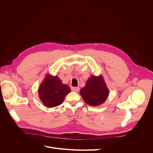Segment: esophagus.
Segmentation results:
<instances>
[{
    "instance_id": "34e87169",
    "label": "esophagus",
    "mask_w": 153,
    "mask_h": 153,
    "mask_svg": "<svg viewBox=\"0 0 153 153\" xmlns=\"http://www.w3.org/2000/svg\"><path fill=\"white\" fill-rule=\"evenodd\" d=\"M71 91H75V92H79L80 90L79 87H71Z\"/></svg>"
}]
</instances>
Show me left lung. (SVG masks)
<instances>
[{
	"label": "left lung",
	"mask_w": 153,
	"mask_h": 153,
	"mask_svg": "<svg viewBox=\"0 0 153 153\" xmlns=\"http://www.w3.org/2000/svg\"><path fill=\"white\" fill-rule=\"evenodd\" d=\"M80 94L87 104L95 106L105 102L109 95V90L102 76H91L80 90Z\"/></svg>",
	"instance_id": "left-lung-1"
}]
</instances>
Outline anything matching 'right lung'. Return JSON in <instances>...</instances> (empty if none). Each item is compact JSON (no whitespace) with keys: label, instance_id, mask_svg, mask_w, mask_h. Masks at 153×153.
<instances>
[{"label":"right lung","instance_id":"right-lung-1","mask_svg":"<svg viewBox=\"0 0 153 153\" xmlns=\"http://www.w3.org/2000/svg\"><path fill=\"white\" fill-rule=\"evenodd\" d=\"M71 89L57 76H53L47 74L44 80L40 84L38 90L40 100L45 106L53 108L60 105Z\"/></svg>","mask_w":153,"mask_h":153}]
</instances>
